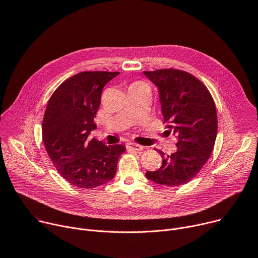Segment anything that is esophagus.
I'll return each instance as SVG.
<instances>
[{
    "label": "esophagus",
    "instance_id": "esophagus-1",
    "mask_svg": "<svg viewBox=\"0 0 258 258\" xmlns=\"http://www.w3.org/2000/svg\"><path fill=\"white\" fill-rule=\"evenodd\" d=\"M126 149H128V150H134V151H138V152H139V151H142V150L144 149V147L141 146V145H139V144L130 142V143L126 144Z\"/></svg>",
    "mask_w": 258,
    "mask_h": 258
}]
</instances>
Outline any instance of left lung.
Listing matches in <instances>:
<instances>
[{"label":"left lung","instance_id":"obj_1","mask_svg":"<svg viewBox=\"0 0 258 258\" xmlns=\"http://www.w3.org/2000/svg\"><path fill=\"white\" fill-rule=\"evenodd\" d=\"M158 90L164 122L176 137V151L162 156V165L146 177L162 186L185 185L210 157L217 134V114L207 88L195 77L177 69L144 71Z\"/></svg>","mask_w":258,"mask_h":258}]
</instances>
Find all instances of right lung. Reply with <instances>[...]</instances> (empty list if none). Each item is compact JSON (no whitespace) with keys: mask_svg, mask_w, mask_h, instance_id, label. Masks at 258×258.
I'll return each mask as SVG.
<instances>
[{"mask_svg":"<svg viewBox=\"0 0 258 258\" xmlns=\"http://www.w3.org/2000/svg\"><path fill=\"white\" fill-rule=\"evenodd\" d=\"M119 72L85 71L62 83L50 98L43 120V140L58 172L72 186L93 189L111 180L123 144L90 140L104 86Z\"/></svg>","mask_w":258,"mask_h":258,"instance_id":"obj_1","label":"right lung"}]
</instances>
